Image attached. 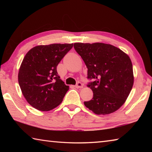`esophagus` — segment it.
Wrapping results in <instances>:
<instances>
[{
  "mask_svg": "<svg viewBox=\"0 0 152 152\" xmlns=\"http://www.w3.org/2000/svg\"><path fill=\"white\" fill-rule=\"evenodd\" d=\"M75 87L77 88H83V84H82L81 82H78V83L75 85Z\"/></svg>",
  "mask_w": 152,
  "mask_h": 152,
  "instance_id": "34e87169",
  "label": "esophagus"
}]
</instances>
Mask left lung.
<instances>
[{
	"label": "left lung",
	"mask_w": 152,
	"mask_h": 152,
	"mask_svg": "<svg viewBox=\"0 0 152 152\" xmlns=\"http://www.w3.org/2000/svg\"><path fill=\"white\" fill-rule=\"evenodd\" d=\"M74 48L88 68L93 98L85 106L96 115L116 111L125 103L134 82L130 58L119 48L103 43H75Z\"/></svg>",
	"instance_id": "left-lung-1"
}]
</instances>
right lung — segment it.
Wrapping results in <instances>:
<instances>
[{"label": "right lung", "mask_w": 152, "mask_h": 152, "mask_svg": "<svg viewBox=\"0 0 152 152\" xmlns=\"http://www.w3.org/2000/svg\"><path fill=\"white\" fill-rule=\"evenodd\" d=\"M72 47L73 43L37 45L26 53L18 81L25 99L35 109L48 111L62 102L69 86L58 76L57 66Z\"/></svg>", "instance_id": "obj_1"}]
</instances>
